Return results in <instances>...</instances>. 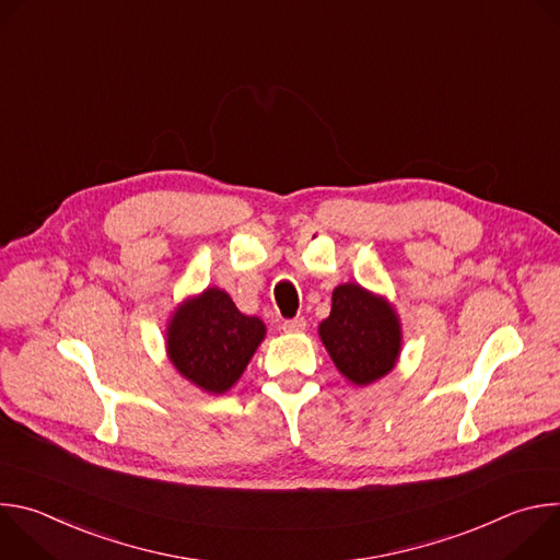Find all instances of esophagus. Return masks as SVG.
<instances>
[{"instance_id": "obj_1", "label": "esophagus", "mask_w": 560, "mask_h": 560, "mask_svg": "<svg viewBox=\"0 0 560 560\" xmlns=\"http://www.w3.org/2000/svg\"><path fill=\"white\" fill-rule=\"evenodd\" d=\"M283 332H303L305 330V318L303 316H294V318H288V322H283Z\"/></svg>"}]
</instances>
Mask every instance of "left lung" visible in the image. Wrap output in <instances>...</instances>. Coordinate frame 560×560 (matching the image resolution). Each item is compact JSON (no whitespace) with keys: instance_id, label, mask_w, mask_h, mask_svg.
Returning <instances> with one entry per match:
<instances>
[{"instance_id":"8db88e82","label":"left lung","mask_w":560,"mask_h":560,"mask_svg":"<svg viewBox=\"0 0 560 560\" xmlns=\"http://www.w3.org/2000/svg\"><path fill=\"white\" fill-rule=\"evenodd\" d=\"M330 359L354 385H370L385 376L401 352V322L385 296L359 283L337 285L332 310L318 326Z\"/></svg>"}]
</instances>
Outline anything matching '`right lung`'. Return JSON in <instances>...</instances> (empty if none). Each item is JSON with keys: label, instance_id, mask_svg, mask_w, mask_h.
Returning <instances> with one entry per match:
<instances>
[{"label": "right lung", "instance_id": "1", "mask_svg": "<svg viewBox=\"0 0 560 560\" xmlns=\"http://www.w3.org/2000/svg\"><path fill=\"white\" fill-rule=\"evenodd\" d=\"M264 337L261 318L242 314L228 292L208 288L175 310L166 348L184 378L210 394H223L244 374Z\"/></svg>", "mask_w": 560, "mask_h": 560}]
</instances>
